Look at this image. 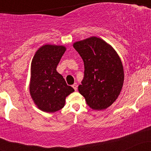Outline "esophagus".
Listing matches in <instances>:
<instances>
[{"label": "esophagus", "mask_w": 151, "mask_h": 151, "mask_svg": "<svg viewBox=\"0 0 151 151\" xmlns=\"http://www.w3.org/2000/svg\"><path fill=\"white\" fill-rule=\"evenodd\" d=\"M72 87L74 88V89L75 90V91H77V83H74V84L72 85Z\"/></svg>", "instance_id": "esophagus-1"}]
</instances>
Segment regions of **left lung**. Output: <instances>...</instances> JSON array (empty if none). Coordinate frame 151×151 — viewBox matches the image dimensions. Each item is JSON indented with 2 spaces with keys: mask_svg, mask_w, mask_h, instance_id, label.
<instances>
[{
  "mask_svg": "<svg viewBox=\"0 0 151 151\" xmlns=\"http://www.w3.org/2000/svg\"><path fill=\"white\" fill-rule=\"evenodd\" d=\"M84 64V77L79 92L93 110L107 109L122 89L124 72L119 55L110 45L97 37L73 44Z\"/></svg>",
  "mask_w": 151,
  "mask_h": 151,
  "instance_id": "obj_1",
  "label": "left lung"
}]
</instances>
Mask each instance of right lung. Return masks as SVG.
<instances>
[{
	"label": "right lung",
	"instance_id": "1",
	"mask_svg": "<svg viewBox=\"0 0 151 151\" xmlns=\"http://www.w3.org/2000/svg\"><path fill=\"white\" fill-rule=\"evenodd\" d=\"M65 51L63 45H44L31 62L30 94L36 106L47 113L62 109L66 97L74 91L56 70Z\"/></svg>",
	"mask_w": 151,
	"mask_h": 151
}]
</instances>
